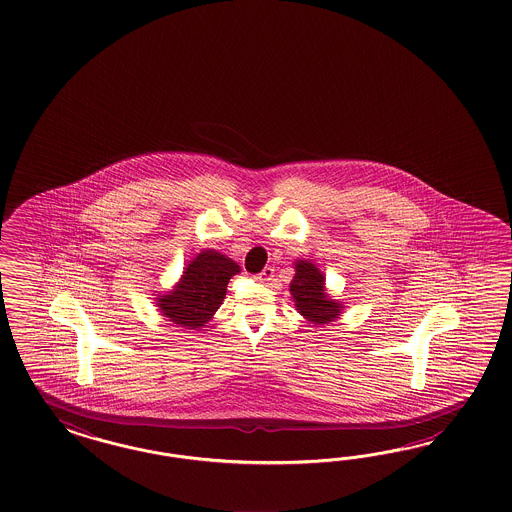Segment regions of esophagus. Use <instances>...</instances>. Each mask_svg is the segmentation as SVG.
<instances>
[{"instance_id":"obj_1","label":"esophagus","mask_w":512,"mask_h":512,"mask_svg":"<svg viewBox=\"0 0 512 512\" xmlns=\"http://www.w3.org/2000/svg\"><path fill=\"white\" fill-rule=\"evenodd\" d=\"M272 278H274V266H266L263 272L257 276L259 281H270Z\"/></svg>"}]
</instances>
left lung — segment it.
<instances>
[{"mask_svg":"<svg viewBox=\"0 0 512 512\" xmlns=\"http://www.w3.org/2000/svg\"><path fill=\"white\" fill-rule=\"evenodd\" d=\"M295 272L289 291L298 313L313 325H328L336 321L343 310V304L326 295L323 272L310 261H296Z\"/></svg>","mask_w":512,"mask_h":512,"instance_id":"8db88e82","label":"left lung"}]
</instances>
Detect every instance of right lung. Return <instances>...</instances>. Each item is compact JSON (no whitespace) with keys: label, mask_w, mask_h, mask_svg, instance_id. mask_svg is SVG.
<instances>
[{"label":"right lung","mask_w":512,"mask_h":512,"mask_svg":"<svg viewBox=\"0 0 512 512\" xmlns=\"http://www.w3.org/2000/svg\"><path fill=\"white\" fill-rule=\"evenodd\" d=\"M240 266L214 249L201 251L187 264L171 293L157 296L159 311L172 325L201 328L223 304L229 279Z\"/></svg>","instance_id":"add662e5"}]
</instances>
